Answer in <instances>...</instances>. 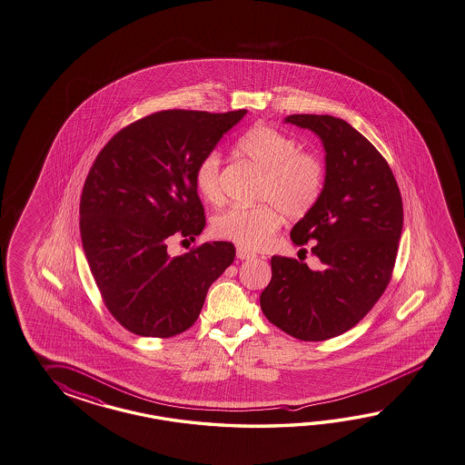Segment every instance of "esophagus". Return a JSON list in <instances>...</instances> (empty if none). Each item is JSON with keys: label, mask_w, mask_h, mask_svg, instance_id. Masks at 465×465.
Segmentation results:
<instances>
[{"label": "esophagus", "mask_w": 465, "mask_h": 465, "mask_svg": "<svg viewBox=\"0 0 465 465\" xmlns=\"http://www.w3.org/2000/svg\"><path fill=\"white\" fill-rule=\"evenodd\" d=\"M237 257L240 261H249V259H253V257H255V253H253V252H250V250L238 247Z\"/></svg>", "instance_id": "obj_1"}]
</instances>
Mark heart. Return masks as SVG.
Instances as JSON below:
<instances>
[{"label":"heart","instance_id":"obj_1","mask_svg":"<svg viewBox=\"0 0 465 465\" xmlns=\"http://www.w3.org/2000/svg\"><path fill=\"white\" fill-rule=\"evenodd\" d=\"M238 156L262 171L252 206H230L213 218L215 237L245 249L265 247L289 218L307 215L321 200L326 186L322 158L301 149V143L272 125H255L235 141ZM222 156L212 151L194 168V186L210 203L222 200Z\"/></svg>","mask_w":465,"mask_h":465}]
</instances>
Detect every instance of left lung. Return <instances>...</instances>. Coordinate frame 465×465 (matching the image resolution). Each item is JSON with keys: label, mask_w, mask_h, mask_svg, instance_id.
Returning <instances> with one entry per match:
<instances>
[{"label": "left lung", "mask_w": 465, "mask_h": 465, "mask_svg": "<svg viewBox=\"0 0 465 465\" xmlns=\"http://www.w3.org/2000/svg\"><path fill=\"white\" fill-rule=\"evenodd\" d=\"M326 149V186L295 223V245L312 242L321 271L273 255L262 312L301 341H326L354 328L385 292L397 261L403 203L393 171L373 144L340 117L292 114Z\"/></svg>", "instance_id": "8db88e82"}]
</instances>
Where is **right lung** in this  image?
Here are the masks:
<instances>
[{"instance_id": "1", "label": "right lung", "mask_w": 465, "mask_h": 465, "mask_svg": "<svg viewBox=\"0 0 465 465\" xmlns=\"http://www.w3.org/2000/svg\"><path fill=\"white\" fill-rule=\"evenodd\" d=\"M245 114L159 111L114 134L92 164L80 196L82 245L104 304L137 336L192 328L210 285L235 261L232 242L178 257L168 242L203 232L194 168Z\"/></svg>"}]
</instances>
